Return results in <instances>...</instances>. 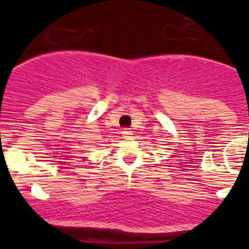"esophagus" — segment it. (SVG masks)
<instances>
[{
	"mask_svg": "<svg viewBox=\"0 0 249 249\" xmlns=\"http://www.w3.org/2000/svg\"><path fill=\"white\" fill-rule=\"evenodd\" d=\"M122 135L124 136V137H129V136L132 135V131H131V129H128V128H124L122 131Z\"/></svg>",
	"mask_w": 249,
	"mask_h": 249,
	"instance_id": "34e87169",
	"label": "esophagus"
}]
</instances>
